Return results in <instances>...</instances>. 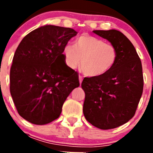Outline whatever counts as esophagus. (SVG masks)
<instances>
[{"instance_id": "esophagus-1", "label": "esophagus", "mask_w": 153, "mask_h": 153, "mask_svg": "<svg viewBox=\"0 0 153 153\" xmlns=\"http://www.w3.org/2000/svg\"><path fill=\"white\" fill-rule=\"evenodd\" d=\"M79 83L81 84V83H82V81H83V77H82V76L79 75Z\"/></svg>"}]
</instances>
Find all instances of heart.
I'll return each mask as SVG.
<instances>
[{"label": "heart", "instance_id": "1", "mask_svg": "<svg viewBox=\"0 0 153 153\" xmlns=\"http://www.w3.org/2000/svg\"><path fill=\"white\" fill-rule=\"evenodd\" d=\"M63 55L65 64L75 69L80 63V70L86 76L97 77L107 74L118 58L117 47L96 36L83 34L74 40V47L66 45Z\"/></svg>", "mask_w": 153, "mask_h": 153}]
</instances>
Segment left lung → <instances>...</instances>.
Masks as SVG:
<instances>
[{
    "label": "left lung",
    "mask_w": 153,
    "mask_h": 153,
    "mask_svg": "<svg viewBox=\"0 0 153 153\" xmlns=\"http://www.w3.org/2000/svg\"><path fill=\"white\" fill-rule=\"evenodd\" d=\"M117 47V63L107 74L85 77L83 111L86 120L101 129H114L134 117L143 90L140 58L134 46L117 30H93Z\"/></svg>",
    "instance_id": "8db88e82"
}]
</instances>
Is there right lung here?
<instances>
[{
    "instance_id": "1",
    "label": "right lung",
    "mask_w": 153,
    "mask_h": 153,
    "mask_svg": "<svg viewBox=\"0 0 153 153\" xmlns=\"http://www.w3.org/2000/svg\"><path fill=\"white\" fill-rule=\"evenodd\" d=\"M77 32L45 25L24 36L10 71V92L19 115L36 125L60 117L62 106L79 86L77 73L65 64L63 47Z\"/></svg>"
}]
</instances>
